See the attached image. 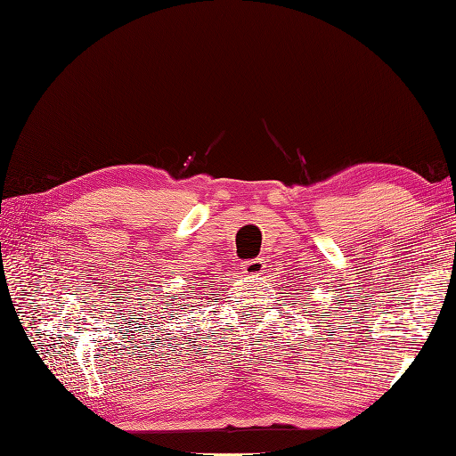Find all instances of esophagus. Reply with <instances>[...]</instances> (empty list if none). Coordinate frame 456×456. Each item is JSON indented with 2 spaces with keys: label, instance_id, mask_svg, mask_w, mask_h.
<instances>
[{
  "label": "esophagus",
  "instance_id": "1",
  "mask_svg": "<svg viewBox=\"0 0 456 456\" xmlns=\"http://www.w3.org/2000/svg\"><path fill=\"white\" fill-rule=\"evenodd\" d=\"M241 269L246 274H261L265 269V261L261 257H255V259H248V261H241Z\"/></svg>",
  "mask_w": 456,
  "mask_h": 456
}]
</instances>
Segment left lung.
Masks as SVG:
<instances>
[{"instance_id":"obj_1","label":"left lung","mask_w":456,"mask_h":456,"mask_svg":"<svg viewBox=\"0 0 456 456\" xmlns=\"http://www.w3.org/2000/svg\"><path fill=\"white\" fill-rule=\"evenodd\" d=\"M307 299H309V297H307Z\"/></svg>"}]
</instances>
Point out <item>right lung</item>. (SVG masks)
<instances>
[{
	"mask_svg": "<svg viewBox=\"0 0 456 456\" xmlns=\"http://www.w3.org/2000/svg\"><path fill=\"white\" fill-rule=\"evenodd\" d=\"M174 299H175V297H174ZM177 305H180V304H177Z\"/></svg>",
	"mask_w": 456,
	"mask_h": 456,
	"instance_id": "add662e5",
	"label": "right lung"
}]
</instances>
